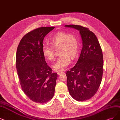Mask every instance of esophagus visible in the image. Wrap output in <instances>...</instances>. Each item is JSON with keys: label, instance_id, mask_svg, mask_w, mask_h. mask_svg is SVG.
<instances>
[{"label": "esophagus", "instance_id": "obj_1", "mask_svg": "<svg viewBox=\"0 0 120 120\" xmlns=\"http://www.w3.org/2000/svg\"><path fill=\"white\" fill-rule=\"evenodd\" d=\"M57 73L58 75H61V74H64V71H58L57 72Z\"/></svg>", "mask_w": 120, "mask_h": 120}]
</instances>
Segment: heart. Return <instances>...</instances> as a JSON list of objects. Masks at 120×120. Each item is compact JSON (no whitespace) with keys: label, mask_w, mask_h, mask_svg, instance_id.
I'll return each instance as SVG.
<instances>
[{"label":"heart","mask_w":120,"mask_h":120,"mask_svg":"<svg viewBox=\"0 0 120 120\" xmlns=\"http://www.w3.org/2000/svg\"><path fill=\"white\" fill-rule=\"evenodd\" d=\"M49 42L55 48H59L60 55L52 66L54 69L56 70L64 69L70 63V57L74 59L77 54L79 47L77 37L74 34L60 32L51 37ZM52 47L48 44H44L42 47V53L49 60L54 58L55 52Z\"/></svg>","instance_id":"b5f03b06"}]
</instances>
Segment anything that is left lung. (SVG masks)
<instances>
[{"mask_svg":"<svg viewBox=\"0 0 120 120\" xmlns=\"http://www.w3.org/2000/svg\"><path fill=\"white\" fill-rule=\"evenodd\" d=\"M65 26L79 30L83 44L77 62L66 73L69 93L77 101H85L94 96L101 84L103 65L102 50L97 36L89 28L75 25Z\"/></svg>","mask_w":120,"mask_h":120,"instance_id":"obj_1","label":"left lung"}]
</instances>
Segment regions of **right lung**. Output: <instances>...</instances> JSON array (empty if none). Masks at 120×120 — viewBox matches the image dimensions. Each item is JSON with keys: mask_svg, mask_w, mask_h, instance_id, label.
Returning a JSON list of instances; mask_svg holds the SVG:
<instances>
[{"mask_svg": "<svg viewBox=\"0 0 120 120\" xmlns=\"http://www.w3.org/2000/svg\"><path fill=\"white\" fill-rule=\"evenodd\" d=\"M55 27H41L28 32L16 52L18 75L23 92L36 103H44L53 97L57 75L52 73L42 53L44 37Z\"/></svg>", "mask_w": 120, "mask_h": 120, "instance_id": "1", "label": "right lung"}]
</instances>
